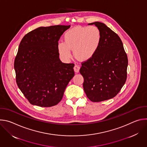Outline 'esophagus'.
Listing matches in <instances>:
<instances>
[{
	"label": "esophagus",
	"instance_id": "esophagus-1",
	"mask_svg": "<svg viewBox=\"0 0 147 147\" xmlns=\"http://www.w3.org/2000/svg\"><path fill=\"white\" fill-rule=\"evenodd\" d=\"M80 66L78 65H76L74 67V71L76 72V73H78L79 72V70H80Z\"/></svg>",
	"mask_w": 147,
	"mask_h": 147
}]
</instances>
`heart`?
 <instances>
[{
  "mask_svg": "<svg viewBox=\"0 0 147 147\" xmlns=\"http://www.w3.org/2000/svg\"><path fill=\"white\" fill-rule=\"evenodd\" d=\"M100 40V33L96 27H77L65 33V42H59L57 49L60 55L66 59L71 57V49H74L78 59L87 60L95 53Z\"/></svg>",
  "mask_w": 147,
  "mask_h": 147,
  "instance_id": "obj_1",
  "label": "heart"
}]
</instances>
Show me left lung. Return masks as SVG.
Instances as JSON below:
<instances>
[{"label": "left lung", "mask_w": 147, "mask_h": 147, "mask_svg": "<svg viewBox=\"0 0 147 147\" xmlns=\"http://www.w3.org/2000/svg\"><path fill=\"white\" fill-rule=\"evenodd\" d=\"M100 33L99 45L94 55L81 63L83 88L92 102L114 98L127 79L128 59L119 35L105 24L95 22Z\"/></svg>", "instance_id": "obj_1"}]
</instances>
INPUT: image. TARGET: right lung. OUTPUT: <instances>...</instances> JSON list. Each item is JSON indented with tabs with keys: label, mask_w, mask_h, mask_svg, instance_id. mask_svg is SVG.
I'll return each mask as SVG.
<instances>
[{
	"label": "right lung",
	"mask_w": 147,
	"mask_h": 147,
	"mask_svg": "<svg viewBox=\"0 0 147 147\" xmlns=\"http://www.w3.org/2000/svg\"><path fill=\"white\" fill-rule=\"evenodd\" d=\"M70 26L40 27L21 40L14 67L17 84L29 102L40 107L58 104L74 76V63L59 59L58 41Z\"/></svg>",
	"instance_id": "add662e5"
}]
</instances>
